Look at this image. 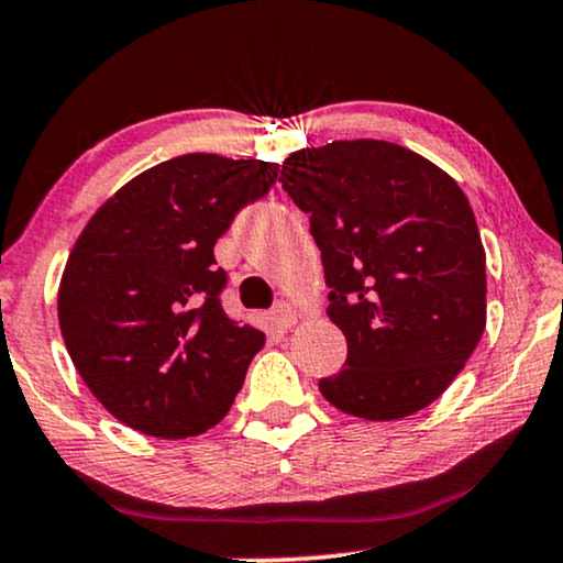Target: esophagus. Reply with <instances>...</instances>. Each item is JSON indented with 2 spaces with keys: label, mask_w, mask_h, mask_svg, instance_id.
<instances>
[{
  "label": "esophagus",
  "mask_w": 563,
  "mask_h": 563,
  "mask_svg": "<svg viewBox=\"0 0 563 563\" xmlns=\"http://www.w3.org/2000/svg\"><path fill=\"white\" fill-rule=\"evenodd\" d=\"M271 321L279 329H289L297 323V310L289 306V302H276L274 310H271Z\"/></svg>",
  "instance_id": "obj_1"
}]
</instances>
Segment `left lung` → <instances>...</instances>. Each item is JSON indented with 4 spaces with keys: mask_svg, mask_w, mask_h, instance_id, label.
<instances>
[{
    "mask_svg": "<svg viewBox=\"0 0 563 563\" xmlns=\"http://www.w3.org/2000/svg\"><path fill=\"white\" fill-rule=\"evenodd\" d=\"M279 181L310 216L327 313L347 340L345 368L319 382L321 395L366 421L427 408L487 323L485 247L466 195L427 157L379 139L295 152Z\"/></svg>",
    "mask_w": 563,
    "mask_h": 563,
    "instance_id": "8db88e82",
    "label": "left lung"
}]
</instances>
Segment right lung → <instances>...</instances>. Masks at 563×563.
I'll return each instance as SVG.
<instances>
[{"instance_id":"right-lung-1","label":"right lung","mask_w":563,"mask_h":563,"mask_svg":"<svg viewBox=\"0 0 563 563\" xmlns=\"http://www.w3.org/2000/svg\"><path fill=\"white\" fill-rule=\"evenodd\" d=\"M279 165L191 152L123 184L73 244L57 292L65 347L91 395L150 438L208 432L266 345L223 313L216 240Z\"/></svg>"}]
</instances>
